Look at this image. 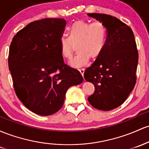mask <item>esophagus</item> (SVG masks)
<instances>
[{"mask_svg": "<svg viewBox=\"0 0 149 149\" xmlns=\"http://www.w3.org/2000/svg\"><path fill=\"white\" fill-rule=\"evenodd\" d=\"M79 71L80 73H81V74L83 76V74H84V72H85V69L84 68H81V69H79Z\"/></svg>", "mask_w": 149, "mask_h": 149, "instance_id": "1", "label": "esophagus"}]
</instances>
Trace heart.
<instances>
[{"label": "heart", "mask_w": 149, "mask_h": 149, "mask_svg": "<svg viewBox=\"0 0 149 149\" xmlns=\"http://www.w3.org/2000/svg\"><path fill=\"white\" fill-rule=\"evenodd\" d=\"M68 37L59 40L61 56L69 59L73 56L74 46L77 45L78 54L69 61L73 68L86 66L90 58L95 60L102 54L107 42V27L102 22L91 23L85 20H78L68 29Z\"/></svg>", "instance_id": "heart-1"}]
</instances>
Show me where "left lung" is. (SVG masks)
<instances>
[{
    "label": "left lung",
    "mask_w": 149,
    "mask_h": 149,
    "mask_svg": "<svg viewBox=\"0 0 149 149\" xmlns=\"http://www.w3.org/2000/svg\"><path fill=\"white\" fill-rule=\"evenodd\" d=\"M87 15L102 22L107 30L102 54L84 72L86 81L95 86L94 93L88 100L95 108L109 111L124 103L136 84L139 55L134 35L117 17L101 13Z\"/></svg>",
    "instance_id": "8db88e82"
}]
</instances>
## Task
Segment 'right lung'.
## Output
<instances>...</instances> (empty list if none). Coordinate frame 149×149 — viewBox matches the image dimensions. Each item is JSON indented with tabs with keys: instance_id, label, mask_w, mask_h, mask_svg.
Masks as SVG:
<instances>
[{
	"instance_id": "right-lung-1",
	"label": "right lung",
	"mask_w": 149,
	"mask_h": 149,
	"mask_svg": "<svg viewBox=\"0 0 149 149\" xmlns=\"http://www.w3.org/2000/svg\"><path fill=\"white\" fill-rule=\"evenodd\" d=\"M66 21L45 18L29 23L13 39L8 67L19 100L34 113L48 116L63 106L67 90L83 81L63 62L59 47Z\"/></svg>"
}]
</instances>
